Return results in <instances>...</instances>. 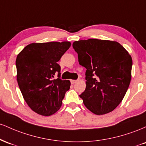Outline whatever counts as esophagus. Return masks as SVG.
<instances>
[{"instance_id": "1", "label": "esophagus", "mask_w": 146, "mask_h": 146, "mask_svg": "<svg viewBox=\"0 0 146 146\" xmlns=\"http://www.w3.org/2000/svg\"><path fill=\"white\" fill-rule=\"evenodd\" d=\"M77 82V80H71V83L72 84H75V82Z\"/></svg>"}]
</instances>
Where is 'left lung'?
I'll return each instance as SVG.
<instances>
[{
    "label": "left lung",
    "instance_id": "8db88e82",
    "mask_svg": "<svg viewBox=\"0 0 146 146\" xmlns=\"http://www.w3.org/2000/svg\"><path fill=\"white\" fill-rule=\"evenodd\" d=\"M80 65L86 68V89L80 95L95 115L113 111L124 98L131 80L132 60L116 41L88 39L75 41Z\"/></svg>",
    "mask_w": 146,
    "mask_h": 146
}]
</instances>
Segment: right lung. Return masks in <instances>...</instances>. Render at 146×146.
Returning <instances> with one entry per match:
<instances>
[{"instance_id": "obj_1", "label": "right lung", "mask_w": 146, "mask_h": 146, "mask_svg": "<svg viewBox=\"0 0 146 146\" xmlns=\"http://www.w3.org/2000/svg\"><path fill=\"white\" fill-rule=\"evenodd\" d=\"M71 46L70 42L31 43L18 54L16 60L17 82L23 98L35 113L50 116L56 113L70 88L69 80L60 76L58 64Z\"/></svg>"}]
</instances>
